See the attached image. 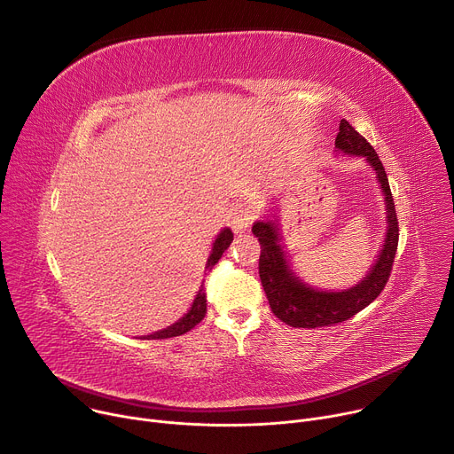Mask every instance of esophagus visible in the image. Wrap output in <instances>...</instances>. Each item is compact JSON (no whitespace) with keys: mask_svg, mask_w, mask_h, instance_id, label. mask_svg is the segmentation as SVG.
I'll return each mask as SVG.
<instances>
[{"mask_svg":"<svg viewBox=\"0 0 454 454\" xmlns=\"http://www.w3.org/2000/svg\"><path fill=\"white\" fill-rule=\"evenodd\" d=\"M256 219V210L251 203H239L231 210V228L235 233H244Z\"/></svg>","mask_w":454,"mask_h":454,"instance_id":"34e87169","label":"esophagus"}]
</instances>
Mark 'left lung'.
<instances>
[{"instance_id":"1","label":"left lung","mask_w":454,"mask_h":454,"mask_svg":"<svg viewBox=\"0 0 454 454\" xmlns=\"http://www.w3.org/2000/svg\"><path fill=\"white\" fill-rule=\"evenodd\" d=\"M336 149L347 154L363 156L372 165L384 192L387 210V231L384 246L372 271L354 287L338 293L317 291L303 284L291 270L282 249L278 226L273 221H256L251 228L253 235L261 242V258H258V275L270 300L273 314L286 325L296 329H316L338 325L347 321L364 307H368L384 289L390 278L399 244V221L395 214V203L387 183L386 170L373 151V147L356 131V129L341 120L340 133L336 137Z\"/></svg>"}]
</instances>
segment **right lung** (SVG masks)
Returning <instances> with one entry per match:
<instances>
[{
  "label": "right lung",
  "mask_w": 454,
  "mask_h": 454,
  "mask_svg": "<svg viewBox=\"0 0 454 454\" xmlns=\"http://www.w3.org/2000/svg\"><path fill=\"white\" fill-rule=\"evenodd\" d=\"M231 240H233V233H231L230 228H224V230L217 235V239H215V242H214V247H212V253H210V256H208L207 271H210V270L219 262V258H221L223 253L230 247ZM205 314H207V293H205V286H201V287H200V293L196 294V298H193V303H192L190 310H188L179 321H176L174 325H170V327H167V329H163V331H160V333H154V334L147 336V340H167V338L181 336V334H184V333H188V331H192L193 327H196L198 323L205 317Z\"/></svg>",
  "instance_id": "1"
}]
</instances>
